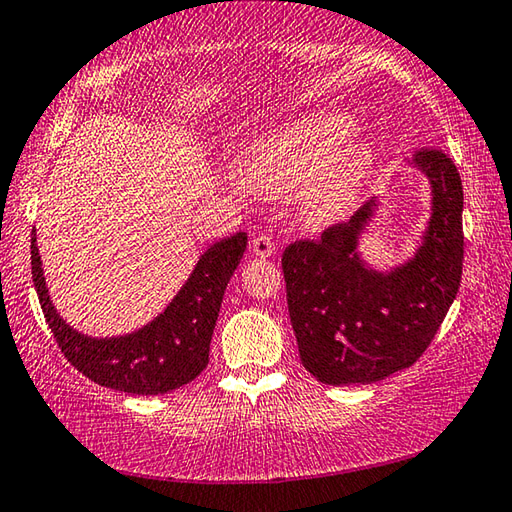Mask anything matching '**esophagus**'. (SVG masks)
<instances>
[{
  "mask_svg": "<svg viewBox=\"0 0 512 512\" xmlns=\"http://www.w3.org/2000/svg\"><path fill=\"white\" fill-rule=\"evenodd\" d=\"M273 250H275V244H273V239L268 237V235L253 237V253L257 257H271Z\"/></svg>",
  "mask_w": 512,
  "mask_h": 512,
  "instance_id": "34e87169",
  "label": "esophagus"
}]
</instances>
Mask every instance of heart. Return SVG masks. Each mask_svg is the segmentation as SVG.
<instances>
[{
    "label": "heart",
    "instance_id": "heart-1",
    "mask_svg": "<svg viewBox=\"0 0 512 512\" xmlns=\"http://www.w3.org/2000/svg\"><path fill=\"white\" fill-rule=\"evenodd\" d=\"M354 119L343 112H314L277 128L246 149L244 176L268 196L305 192L309 223H334L350 212L377 164V144L349 137Z\"/></svg>",
    "mask_w": 512,
    "mask_h": 512
}]
</instances>
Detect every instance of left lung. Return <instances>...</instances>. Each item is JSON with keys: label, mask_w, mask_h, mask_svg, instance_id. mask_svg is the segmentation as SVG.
Returning a JSON list of instances; mask_svg holds the SVG:
<instances>
[{"label": "left lung", "mask_w": 512, "mask_h": 512, "mask_svg": "<svg viewBox=\"0 0 512 512\" xmlns=\"http://www.w3.org/2000/svg\"><path fill=\"white\" fill-rule=\"evenodd\" d=\"M431 183V219L418 253L391 273L357 255L359 232L375 201L318 239L293 241L282 253L287 305L300 361L329 386L372 384L413 366L429 348L461 287L463 185L440 149L415 151Z\"/></svg>", "instance_id": "left-lung-1"}]
</instances>
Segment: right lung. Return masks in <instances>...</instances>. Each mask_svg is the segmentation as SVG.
Segmentation results:
<instances>
[{
	"label": "right lung",
	"instance_id": "1",
	"mask_svg": "<svg viewBox=\"0 0 512 512\" xmlns=\"http://www.w3.org/2000/svg\"><path fill=\"white\" fill-rule=\"evenodd\" d=\"M248 235L237 232L205 250L185 287L149 325L117 339H92L69 327L47 296L31 232V273L60 352L94 384L133 395H160L189 384L210 361V343L225 287L244 257Z\"/></svg>",
	"mask_w": 512,
	"mask_h": 512
}]
</instances>
